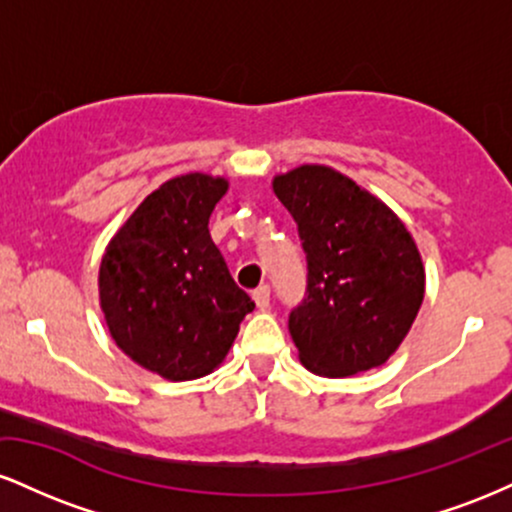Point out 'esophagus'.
Instances as JSON below:
<instances>
[{
	"mask_svg": "<svg viewBox=\"0 0 512 512\" xmlns=\"http://www.w3.org/2000/svg\"><path fill=\"white\" fill-rule=\"evenodd\" d=\"M252 298H255L257 308L267 310L269 308V286H260V289H255V293H252Z\"/></svg>",
	"mask_w": 512,
	"mask_h": 512,
	"instance_id": "esophagus-1",
	"label": "esophagus"
}]
</instances>
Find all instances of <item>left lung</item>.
<instances>
[{"label": "left lung", "instance_id": "8db88e82", "mask_svg": "<svg viewBox=\"0 0 512 512\" xmlns=\"http://www.w3.org/2000/svg\"><path fill=\"white\" fill-rule=\"evenodd\" d=\"M308 264L289 332L303 366L346 378L383 366L424 301V264L404 223L380 199L327 166L274 178Z\"/></svg>", "mask_w": 512, "mask_h": 512}]
</instances>
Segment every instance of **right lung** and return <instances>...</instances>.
Masks as SVG:
<instances>
[{"instance_id":"right-lung-1","label":"right lung","mask_w":512,"mask_h":512,"mask_svg":"<svg viewBox=\"0 0 512 512\" xmlns=\"http://www.w3.org/2000/svg\"><path fill=\"white\" fill-rule=\"evenodd\" d=\"M226 190V180L202 173L163 182L101 262V308L115 344L168 380L211 373L255 308L209 236V216Z\"/></svg>"}]
</instances>
